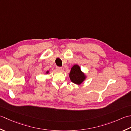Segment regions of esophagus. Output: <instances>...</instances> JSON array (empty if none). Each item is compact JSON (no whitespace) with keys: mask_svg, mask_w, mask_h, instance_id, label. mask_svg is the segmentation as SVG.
<instances>
[{"mask_svg":"<svg viewBox=\"0 0 131 131\" xmlns=\"http://www.w3.org/2000/svg\"><path fill=\"white\" fill-rule=\"evenodd\" d=\"M56 69L58 71H62V67H56Z\"/></svg>","mask_w":131,"mask_h":131,"instance_id":"1","label":"esophagus"}]
</instances>
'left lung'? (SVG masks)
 I'll list each match as a JSON object with an SVG mask.
<instances>
[{
  "instance_id": "8db88e82",
  "label": "left lung",
  "mask_w": 131,
  "mask_h": 131,
  "mask_svg": "<svg viewBox=\"0 0 131 131\" xmlns=\"http://www.w3.org/2000/svg\"><path fill=\"white\" fill-rule=\"evenodd\" d=\"M69 78L74 84L80 85L86 79V76L81 71L80 66L75 64L71 68L69 73Z\"/></svg>"
}]
</instances>
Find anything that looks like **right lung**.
Masks as SVG:
<instances>
[{
	"label": "right lung",
	"mask_w": 131,
	"mask_h": 131,
	"mask_svg": "<svg viewBox=\"0 0 131 131\" xmlns=\"http://www.w3.org/2000/svg\"><path fill=\"white\" fill-rule=\"evenodd\" d=\"M49 71H47V72H46V73H47V74L49 73Z\"/></svg>",
	"instance_id": "1"
}]
</instances>
